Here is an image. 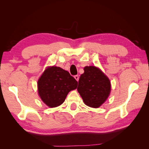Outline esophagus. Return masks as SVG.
<instances>
[{
    "label": "esophagus",
    "instance_id": "obj_1",
    "mask_svg": "<svg viewBox=\"0 0 149 149\" xmlns=\"http://www.w3.org/2000/svg\"><path fill=\"white\" fill-rule=\"evenodd\" d=\"M74 78H75V79H76L77 81H79V75H75V76H74Z\"/></svg>",
    "mask_w": 149,
    "mask_h": 149
}]
</instances>
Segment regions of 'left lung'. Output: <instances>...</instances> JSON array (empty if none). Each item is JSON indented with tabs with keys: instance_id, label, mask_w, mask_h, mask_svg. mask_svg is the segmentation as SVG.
Returning a JSON list of instances; mask_svg holds the SVG:
<instances>
[{
	"instance_id": "1",
	"label": "left lung",
	"mask_w": 149,
	"mask_h": 149,
	"mask_svg": "<svg viewBox=\"0 0 149 149\" xmlns=\"http://www.w3.org/2000/svg\"><path fill=\"white\" fill-rule=\"evenodd\" d=\"M77 89L85 104L98 108L109 96L110 82L97 67L86 66L79 77Z\"/></svg>"
}]
</instances>
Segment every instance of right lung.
I'll return each mask as SVG.
<instances>
[{"instance_id": "obj_1", "label": "right lung", "mask_w": 149, "mask_h": 149, "mask_svg": "<svg viewBox=\"0 0 149 149\" xmlns=\"http://www.w3.org/2000/svg\"><path fill=\"white\" fill-rule=\"evenodd\" d=\"M39 95L50 108L56 107L64 102L70 91L75 89L77 81L68 71L52 66L45 70L37 83Z\"/></svg>"}]
</instances>
